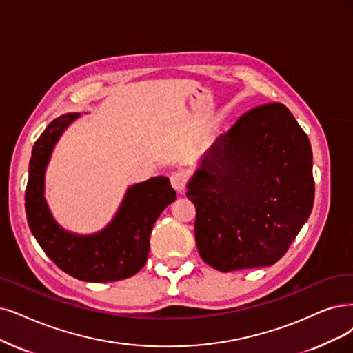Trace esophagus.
<instances>
[{
  "mask_svg": "<svg viewBox=\"0 0 353 353\" xmlns=\"http://www.w3.org/2000/svg\"><path fill=\"white\" fill-rule=\"evenodd\" d=\"M171 184L172 187L178 191V192H182L185 190V185H187V176L185 174L182 172H174L171 175Z\"/></svg>",
  "mask_w": 353,
  "mask_h": 353,
  "instance_id": "34e87169",
  "label": "esophagus"
}]
</instances>
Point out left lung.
<instances>
[{
	"instance_id": "obj_1",
	"label": "left lung",
	"mask_w": 353,
	"mask_h": 353,
	"mask_svg": "<svg viewBox=\"0 0 353 353\" xmlns=\"http://www.w3.org/2000/svg\"><path fill=\"white\" fill-rule=\"evenodd\" d=\"M308 137L281 103L246 111L221 134L188 182L195 243L221 272L270 266L312 213Z\"/></svg>"
}]
</instances>
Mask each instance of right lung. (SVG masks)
Returning <instances> with one entry per match:
<instances>
[{
	"instance_id": "add662e5",
	"label": "right lung",
	"mask_w": 353,
	"mask_h": 353,
	"mask_svg": "<svg viewBox=\"0 0 353 353\" xmlns=\"http://www.w3.org/2000/svg\"><path fill=\"white\" fill-rule=\"evenodd\" d=\"M78 112L54 119L32 150L26 188V214L40 248L63 272L88 283H111L133 276L145 266L150 233L162 211L176 200L166 176L150 178L129 188L119 213L91 236L65 232L53 220L43 196L45 169L54 143Z\"/></svg>"
}]
</instances>
